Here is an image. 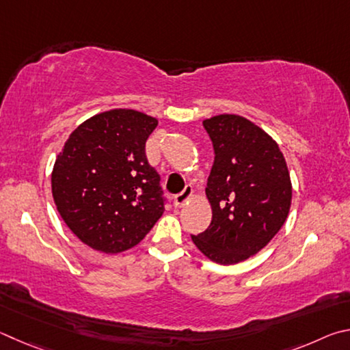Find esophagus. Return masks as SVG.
Returning <instances> with one entry per match:
<instances>
[{
	"label": "esophagus",
	"mask_w": 350,
	"mask_h": 350,
	"mask_svg": "<svg viewBox=\"0 0 350 350\" xmlns=\"http://www.w3.org/2000/svg\"><path fill=\"white\" fill-rule=\"evenodd\" d=\"M192 193H193V189L192 186H186L185 191H183L181 193L176 195V197L174 198V204L175 207H183L185 206L189 200L192 198Z\"/></svg>",
	"instance_id": "34e87169"
}]
</instances>
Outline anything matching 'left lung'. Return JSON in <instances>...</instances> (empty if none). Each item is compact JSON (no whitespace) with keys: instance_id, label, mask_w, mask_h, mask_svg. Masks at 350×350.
<instances>
[{"instance_id":"obj_1","label":"left lung","mask_w":350,"mask_h":350,"mask_svg":"<svg viewBox=\"0 0 350 350\" xmlns=\"http://www.w3.org/2000/svg\"><path fill=\"white\" fill-rule=\"evenodd\" d=\"M203 126L215 150L206 186L212 221L192 241L211 261L237 265L258 254L284 224L289 169L277 141L244 116L217 115Z\"/></svg>"}]
</instances>
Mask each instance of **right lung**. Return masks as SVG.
<instances>
[{
	"mask_svg": "<svg viewBox=\"0 0 350 350\" xmlns=\"http://www.w3.org/2000/svg\"><path fill=\"white\" fill-rule=\"evenodd\" d=\"M158 120L112 109L81 122L52 170V197L73 234L103 254H120L143 240L164 212L159 175L146 158Z\"/></svg>",
	"mask_w": 350,
	"mask_h": 350,
	"instance_id": "obj_1",
	"label": "right lung"
}]
</instances>
